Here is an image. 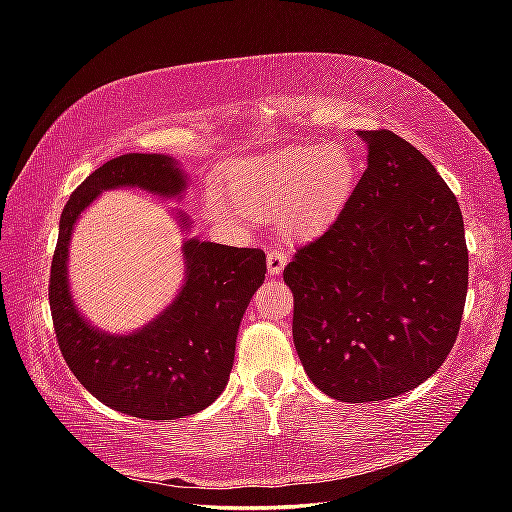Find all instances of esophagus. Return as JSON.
Listing matches in <instances>:
<instances>
[{
    "label": "esophagus",
    "mask_w": 512,
    "mask_h": 512,
    "mask_svg": "<svg viewBox=\"0 0 512 512\" xmlns=\"http://www.w3.org/2000/svg\"><path fill=\"white\" fill-rule=\"evenodd\" d=\"M267 267H269V273L271 275H280L286 267V254L282 250H269L267 254Z\"/></svg>",
    "instance_id": "obj_1"
}]
</instances>
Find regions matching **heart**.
<instances>
[{"label":"heart","instance_id":"heart-1","mask_svg":"<svg viewBox=\"0 0 512 512\" xmlns=\"http://www.w3.org/2000/svg\"><path fill=\"white\" fill-rule=\"evenodd\" d=\"M356 175L352 153L339 145L282 149L232 164L222 198L243 215L282 203L284 228L294 235H314L348 203ZM225 206L209 196L205 211L215 220H230L232 211Z\"/></svg>","mask_w":512,"mask_h":512}]
</instances>
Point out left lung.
Instances as JSON below:
<instances>
[{
    "label": "left lung",
    "instance_id": "1",
    "mask_svg": "<svg viewBox=\"0 0 512 512\" xmlns=\"http://www.w3.org/2000/svg\"><path fill=\"white\" fill-rule=\"evenodd\" d=\"M367 168L284 269L292 339L322 393L363 404L416 389L451 352L468 292L457 198L391 130H361Z\"/></svg>",
    "mask_w": 512,
    "mask_h": 512
}]
</instances>
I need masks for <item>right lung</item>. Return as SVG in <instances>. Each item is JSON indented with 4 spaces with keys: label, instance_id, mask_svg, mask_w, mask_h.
Returning <instances> with one entry per match:
<instances>
[{
    "label": "right lung",
    "instance_id": "right-lung-1",
    "mask_svg": "<svg viewBox=\"0 0 512 512\" xmlns=\"http://www.w3.org/2000/svg\"><path fill=\"white\" fill-rule=\"evenodd\" d=\"M121 185L177 196L185 177L166 156L130 153L94 170L72 192L51 262L53 327L70 371L102 404L145 421H173L205 410L224 391L239 324L265 282L267 256L258 247L190 239L183 245L188 271L175 303L138 333H100L72 303L68 243L76 218L91 200Z\"/></svg>",
    "mask_w": 512,
    "mask_h": 512
}]
</instances>
